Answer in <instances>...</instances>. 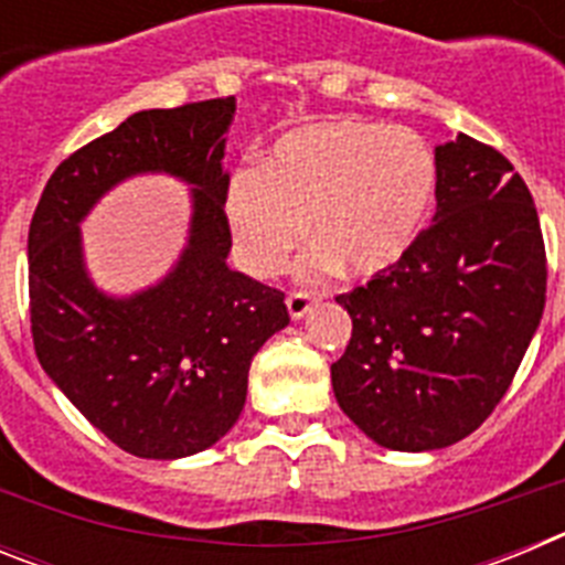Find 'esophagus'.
Here are the masks:
<instances>
[{"instance_id": "34e87169", "label": "esophagus", "mask_w": 565, "mask_h": 565, "mask_svg": "<svg viewBox=\"0 0 565 565\" xmlns=\"http://www.w3.org/2000/svg\"><path fill=\"white\" fill-rule=\"evenodd\" d=\"M313 302H317V297L306 291H294L286 297V306H288V313H291V319L306 317V313L313 308Z\"/></svg>"}]
</instances>
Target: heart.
Returning <instances> with one entry per match:
<instances>
[{
    "label": "heart",
    "mask_w": 565,
    "mask_h": 565,
    "mask_svg": "<svg viewBox=\"0 0 565 565\" xmlns=\"http://www.w3.org/2000/svg\"><path fill=\"white\" fill-rule=\"evenodd\" d=\"M436 198V158L422 135L362 118H328L282 135L259 174L228 186V223L246 266L282 268L302 237L306 271L373 277L422 234Z\"/></svg>",
    "instance_id": "1"
}]
</instances>
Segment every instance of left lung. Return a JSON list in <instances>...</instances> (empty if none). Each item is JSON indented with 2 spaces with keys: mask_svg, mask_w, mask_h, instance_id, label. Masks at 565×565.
<instances>
[{
  "mask_svg": "<svg viewBox=\"0 0 565 565\" xmlns=\"http://www.w3.org/2000/svg\"><path fill=\"white\" fill-rule=\"evenodd\" d=\"M337 302L353 319L331 364L344 416L398 452L467 438L509 391L546 306V248L521 174L463 132L436 147L433 223Z\"/></svg>",
  "mask_w": 565,
  "mask_h": 565,
  "instance_id": "1",
  "label": "left lung"
}]
</instances>
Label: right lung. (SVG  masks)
<instances>
[{
  "instance_id": "right-lung-1",
  "label": "right lung",
  "mask_w": 565,
  "mask_h": 565,
  "mask_svg": "<svg viewBox=\"0 0 565 565\" xmlns=\"http://www.w3.org/2000/svg\"><path fill=\"white\" fill-rule=\"evenodd\" d=\"M234 98L141 109L50 174L28 234L30 331L39 364L93 427L138 458L209 450L243 413L254 353L288 326L282 291L228 268ZM138 173L190 186L182 257L154 287L115 298L83 263L81 223Z\"/></svg>"
}]
</instances>
